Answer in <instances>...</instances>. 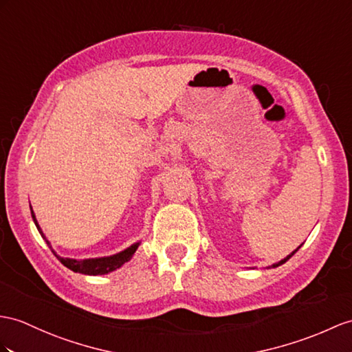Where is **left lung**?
Instances as JSON below:
<instances>
[{
	"label": "left lung",
	"mask_w": 352,
	"mask_h": 352,
	"mask_svg": "<svg viewBox=\"0 0 352 352\" xmlns=\"http://www.w3.org/2000/svg\"><path fill=\"white\" fill-rule=\"evenodd\" d=\"M300 246H302V245H300ZM300 246H298V248H300ZM298 248H297V250H296V251H293V252H291L289 255H287L284 260H280L279 263H276V264H273V265H269V269H275V267H279V265H282V264H284V263H287V261H288V260L291 258V256H293V255H294V254H296V252L298 251Z\"/></svg>",
	"instance_id": "obj_1"
}]
</instances>
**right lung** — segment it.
<instances>
[{
  "label": "right lung",
  "mask_w": 352,
  "mask_h": 352,
  "mask_svg": "<svg viewBox=\"0 0 352 352\" xmlns=\"http://www.w3.org/2000/svg\"><path fill=\"white\" fill-rule=\"evenodd\" d=\"M30 209H31V217L34 224H36L38 233L41 234V237L45 239L47 246L52 250L54 255L56 258L61 261L67 269H70L76 273H82V275H89V276H98V275H107L110 272H115L116 269H121L125 263L130 261L133 258V255L135 254L137 248L140 246L142 242H135L131 246L125 248L124 251L113 254V255H107V256H97V258H83V260H77V258H67V256H61L55 252V250L50 245V242L46 239L45 233H43V230L40 228L37 218H36V213H34L31 204H30Z\"/></svg>",
  "instance_id": "1"
}]
</instances>
